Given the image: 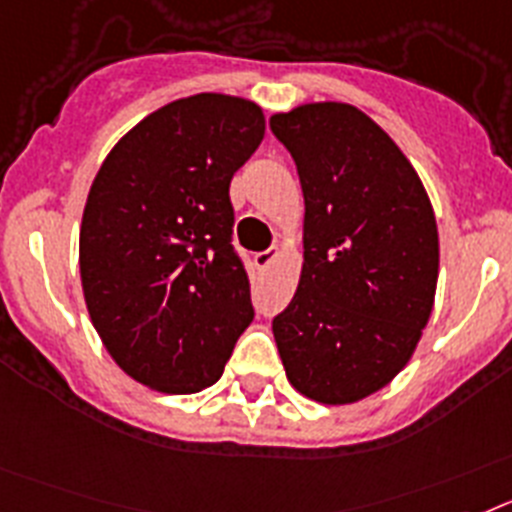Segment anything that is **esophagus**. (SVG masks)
Listing matches in <instances>:
<instances>
[{"instance_id": "1", "label": "esophagus", "mask_w": 512, "mask_h": 512, "mask_svg": "<svg viewBox=\"0 0 512 512\" xmlns=\"http://www.w3.org/2000/svg\"><path fill=\"white\" fill-rule=\"evenodd\" d=\"M275 257H278V247H270V250H262V252H257L255 255V265L260 270H265L270 265V262L275 260Z\"/></svg>"}]
</instances>
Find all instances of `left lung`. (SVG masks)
I'll use <instances>...</instances> for the list:
<instances>
[{
	"mask_svg": "<svg viewBox=\"0 0 512 512\" xmlns=\"http://www.w3.org/2000/svg\"><path fill=\"white\" fill-rule=\"evenodd\" d=\"M304 190V270L273 319L286 376L322 404L389 384L433 311L438 229L399 146L345 102L270 118Z\"/></svg>",
	"mask_w": 512,
	"mask_h": 512,
	"instance_id": "8db88e82",
	"label": "left lung"
}]
</instances>
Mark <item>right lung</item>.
I'll list each match as a JSON object with an SVG mask.
<instances>
[{
    "label": "right lung",
    "instance_id": "right-lung-1",
    "mask_svg": "<svg viewBox=\"0 0 512 512\" xmlns=\"http://www.w3.org/2000/svg\"><path fill=\"white\" fill-rule=\"evenodd\" d=\"M262 136L255 102L182 97L131 128L92 182L79 231L84 301L115 363L151 389L216 384L255 317L229 185Z\"/></svg>",
    "mask_w": 512,
    "mask_h": 512
}]
</instances>
